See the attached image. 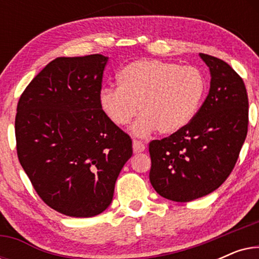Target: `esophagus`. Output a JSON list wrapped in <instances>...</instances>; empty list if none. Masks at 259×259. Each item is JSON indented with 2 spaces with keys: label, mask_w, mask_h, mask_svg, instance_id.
Here are the masks:
<instances>
[{
  "label": "esophagus",
  "mask_w": 259,
  "mask_h": 259,
  "mask_svg": "<svg viewBox=\"0 0 259 259\" xmlns=\"http://www.w3.org/2000/svg\"><path fill=\"white\" fill-rule=\"evenodd\" d=\"M145 145L138 140H133V152L134 153H140V152L145 151Z\"/></svg>",
  "instance_id": "esophagus-1"
}]
</instances>
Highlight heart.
I'll return each mask as SVG.
<instances>
[{
	"label": "heart",
	"mask_w": 259,
	"mask_h": 259,
	"mask_svg": "<svg viewBox=\"0 0 259 259\" xmlns=\"http://www.w3.org/2000/svg\"><path fill=\"white\" fill-rule=\"evenodd\" d=\"M120 86H105L99 105L109 121L126 126L140 113L132 127L138 137L155 131L171 136L189 125L206 93L204 73L194 66L160 60H139L119 73Z\"/></svg>",
	"instance_id": "obj_1"
}]
</instances>
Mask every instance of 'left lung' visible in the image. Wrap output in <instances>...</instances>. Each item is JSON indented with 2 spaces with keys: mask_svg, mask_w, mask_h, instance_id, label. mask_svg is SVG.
I'll use <instances>...</instances> for the list:
<instances>
[{
  "mask_svg": "<svg viewBox=\"0 0 259 259\" xmlns=\"http://www.w3.org/2000/svg\"><path fill=\"white\" fill-rule=\"evenodd\" d=\"M199 55L211 73L206 99L185 128L148 146L152 186L161 197L179 203L206 196L228 179L249 125L242 77L223 60Z\"/></svg>",
  "mask_w": 259,
  "mask_h": 259,
  "instance_id": "obj_1",
  "label": "left lung"
}]
</instances>
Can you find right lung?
<instances>
[{
	"mask_svg": "<svg viewBox=\"0 0 259 259\" xmlns=\"http://www.w3.org/2000/svg\"><path fill=\"white\" fill-rule=\"evenodd\" d=\"M108 58H56L20 97L16 151L38 197L60 213L87 218L112 203L132 139L99 105Z\"/></svg>",
	"mask_w": 259,
	"mask_h": 259,
	"instance_id": "right-lung-1",
	"label": "right lung"
}]
</instances>
